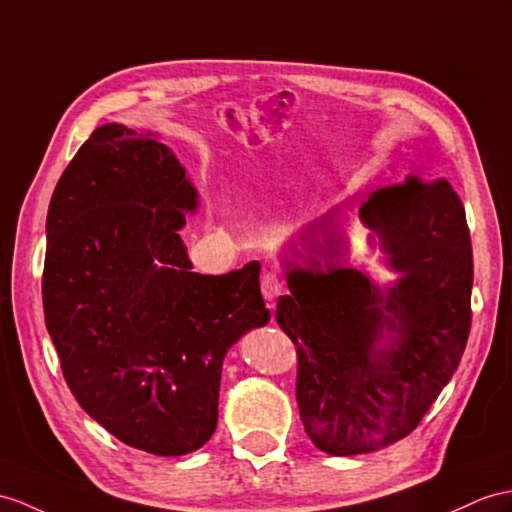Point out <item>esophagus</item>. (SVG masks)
I'll return each mask as SVG.
<instances>
[{
	"mask_svg": "<svg viewBox=\"0 0 512 512\" xmlns=\"http://www.w3.org/2000/svg\"><path fill=\"white\" fill-rule=\"evenodd\" d=\"M260 291H263L267 306L276 308L278 297L284 293V284H282L278 273H265L263 280H260Z\"/></svg>",
	"mask_w": 512,
	"mask_h": 512,
	"instance_id": "esophagus-1",
	"label": "esophagus"
}]
</instances>
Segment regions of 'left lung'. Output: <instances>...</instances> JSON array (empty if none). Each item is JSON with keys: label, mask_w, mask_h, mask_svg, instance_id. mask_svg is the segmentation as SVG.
Listing matches in <instances>:
<instances>
[{"label": "left lung", "mask_w": 512, "mask_h": 512, "mask_svg": "<svg viewBox=\"0 0 512 512\" xmlns=\"http://www.w3.org/2000/svg\"><path fill=\"white\" fill-rule=\"evenodd\" d=\"M343 206L302 228L282 258L276 319L297 345V404L321 452L367 454L413 432L452 380L471 328L473 256L447 180L408 176L358 208L395 273L380 286L350 265Z\"/></svg>", "instance_id": "1"}]
</instances>
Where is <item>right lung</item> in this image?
<instances>
[{
  "instance_id": "right-lung-1",
  "label": "right lung",
  "mask_w": 512,
  "mask_h": 512,
  "mask_svg": "<svg viewBox=\"0 0 512 512\" xmlns=\"http://www.w3.org/2000/svg\"><path fill=\"white\" fill-rule=\"evenodd\" d=\"M197 206L156 134L106 123L47 210L43 310L62 376L86 415L156 456L213 436L223 358L271 319L258 260L223 276L191 271L180 230Z\"/></svg>"
}]
</instances>
